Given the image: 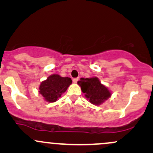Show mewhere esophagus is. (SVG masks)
Segmentation results:
<instances>
[{
    "label": "esophagus",
    "instance_id": "obj_1",
    "mask_svg": "<svg viewBox=\"0 0 153 153\" xmlns=\"http://www.w3.org/2000/svg\"><path fill=\"white\" fill-rule=\"evenodd\" d=\"M78 78L73 79V82H74V83H76V82H78Z\"/></svg>",
    "mask_w": 153,
    "mask_h": 153
}]
</instances>
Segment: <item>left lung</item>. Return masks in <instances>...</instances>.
Returning <instances> with one entry per match:
<instances>
[{
	"mask_svg": "<svg viewBox=\"0 0 153 153\" xmlns=\"http://www.w3.org/2000/svg\"><path fill=\"white\" fill-rule=\"evenodd\" d=\"M82 92L89 102L99 106L104 103L111 96V92L106 86L100 82L97 77L90 78H81L78 81Z\"/></svg>",
	"mask_w": 153,
	"mask_h": 153,
	"instance_id": "left-lung-1",
	"label": "left lung"
}]
</instances>
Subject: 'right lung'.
Here are the masks:
<instances>
[{
	"label": "right lung",
	"instance_id": "obj_1",
	"mask_svg": "<svg viewBox=\"0 0 153 153\" xmlns=\"http://www.w3.org/2000/svg\"><path fill=\"white\" fill-rule=\"evenodd\" d=\"M71 84V78H63L57 74H53L41 82L39 87V92L45 101L49 103H53L61 97Z\"/></svg>",
	"mask_w": 153,
	"mask_h": 153
}]
</instances>
